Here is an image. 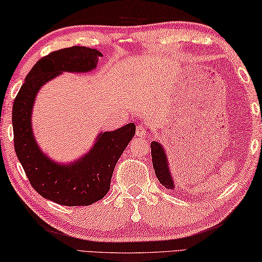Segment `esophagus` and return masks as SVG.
Returning a JSON list of instances; mask_svg holds the SVG:
<instances>
[{
    "label": "esophagus",
    "mask_w": 262,
    "mask_h": 262,
    "mask_svg": "<svg viewBox=\"0 0 262 262\" xmlns=\"http://www.w3.org/2000/svg\"><path fill=\"white\" fill-rule=\"evenodd\" d=\"M136 136L137 137H145V136H146V128H145L144 125H137Z\"/></svg>",
    "instance_id": "1"
}]
</instances>
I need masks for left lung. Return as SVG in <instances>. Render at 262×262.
<instances>
[{"label": "left lung", "mask_w": 262, "mask_h": 262, "mask_svg": "<svg viewBox=\"0 0 262 262\" xmlns=\"http://www.w3.org/2000/svg\"><path fill=\"white\" fill-rule=\"evenodd\" d=\"M151 154H152V162L153 168L156 171V175L162 186L166 187L167 189H174V181L169 170V162L167 160V156L164 147L161 146L160 143L153 141L151 144Z\"/></svg>", "instance_id": "8db88e82"}]
</instances>
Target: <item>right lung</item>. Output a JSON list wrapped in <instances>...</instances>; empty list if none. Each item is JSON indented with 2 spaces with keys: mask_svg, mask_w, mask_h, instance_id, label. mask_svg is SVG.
Wrapping results in <instances>:
<instances>
[{
  "mask_svg": "<svg viewBox=\"0 0 262 262\" xmlns=\"http://www.w3.org/2000/svg\"><path fill=\"white\" fill-rule=\"evenodd\" d=\"M100 57L102 53L95 49L73 46L41 58L29 72L12 106L17 158L33 189L44 199L61 205H91L103 199L110 189L115 166L136 132L134 123L115 131L101 132L89 152L71 164L51 160L38 146L31 122L38 92L62 72L95 70Z\"/></svg>",
  "mask_w": 262,
  "mask_h": 262,
  "instance_id": "add662e5",
  "label": "right lung"
}]
</instances>
